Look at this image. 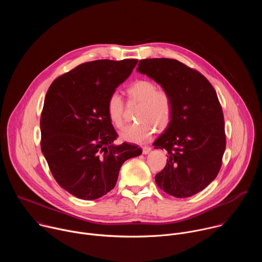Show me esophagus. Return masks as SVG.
<instances>
[{"mask_svg": "<svg viewBox=\"0 0 262 262\" xmlns=\"http://www.w3.org/2000/svg\"><path fill=\"white\" fill-rule=\"evenodd\" d=\"M142 150H143L144 155H148L149 152L151 151V148L149 147V146H144V147H142Z\"/></svg>", "mask_w": 262, "mask_h": 262, "instance_id": "34e87169", "label": "esophagus"}]
</instances>
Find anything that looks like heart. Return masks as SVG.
<instances>
[{
    "label": "heart",
    "mask_w": 262,
    "mask_h": 262,
    "mask_svg": "<svg viewBox=\"0 0 262 262\" xmlns=\"http://www.w3.org/2000/svg\"><path fill=\"white\" fill-rule=\"evenodd\" d=\"M129 97L140 101L136 123L126 125L120 132L122 141L144 144L151 138L156 130L166 128L173 114V103L170 94L148 80H138L127 89ZM106 113L108 119L116 127L123 124V99L119 92H112L106 100Z\"/></svg>",
    "instance_id": "b5f03b06"
}]
</instances>
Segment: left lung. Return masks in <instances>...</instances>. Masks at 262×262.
Masks as SVG:
<instances>
[{"mask_svg":"<svg viewBox=\"0 0 262 262\" xmlns=\"http://www.w3.org/2000/svg\"><path fill=\"white\" fill-rule=\"evenodd\" d=\"M137 71L161 85L173 103L172 119L154 143L168 152L156 182L173 197H191L206 188L222 166L226 136L217 95L200 72L174 59H144Z\"/></svg>","mask_w":262,"mask_h":262,"instance_id":"left-lung-1","label":"left lung"}]
</instances>
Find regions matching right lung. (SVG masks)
I'll return each instance as SVG.
<instances>
[{
    "label": "right lung",
    "mask_w": 262,
    "mask_h": 262,
    "mask_svg": "<svg viewBox=\"0 0 262 262\" xmlns=\"http://www.w3.org/2000/svg\"><path fill=\"white\" fill-rule=\"evenodd\" d=\"M137 59L96 60L73 68L50 86L40 118L41 151L56 181L72 196L98 199L116 185L122 164L141 148L115 145L106 100Z\"/></svg>",
    "instance_id": "obj_1"
}]
</instances>
